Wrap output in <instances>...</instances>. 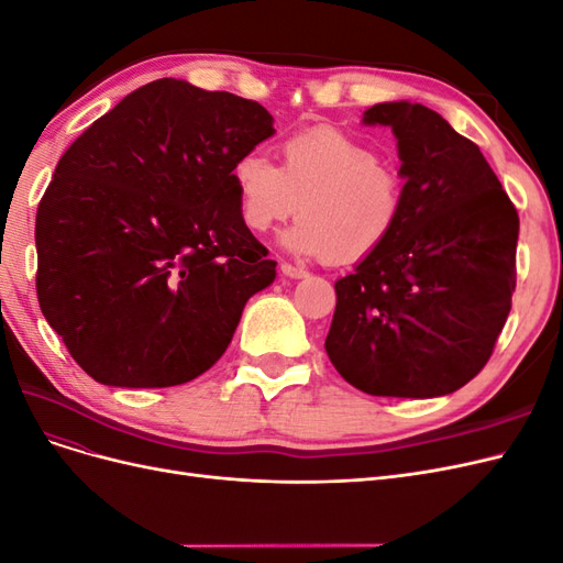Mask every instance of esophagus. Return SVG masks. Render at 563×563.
I'll return each instance as SVG.
<instances>
[{"label":"esophagus","mask_w":563,"mask_h":563,"mask_svg":"<svg viewBox=\"0 0 563 563\" xmlns=\"http://www.w3.org/2000/svg\"><path fill=\"white\" fill-rule=\"evenodd\" d=\"M282 275L288 277V279H305V277H308V269L296 267L291 263H282Z\"/></svg>","instance_id":"obj_1"}]
</instances>
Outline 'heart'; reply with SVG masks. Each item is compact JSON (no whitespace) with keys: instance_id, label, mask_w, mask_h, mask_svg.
I'll return each mask as SVG.
<instances>
[{"instance_id":"heart-1","label":"heart","mask_w":563,"mask_h":563,"mask_svg":"<svg viewBox=\"0 0 563 563\" xmlns=\"http://www.w3.org/2000/svg\"><path fill=\"white\" fill-rule=\"evenodd\" d=\"M282 166L246 150L232 166L242 223L267 232L291 218L284 246L298 255L352 265L376 255L401 225L406 185L397 168L352 135L314 126L284 141Z\"/></svg>"}]
</instances>
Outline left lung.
Instances as JSON below:
<instances>
[{
  "mask_svg": "<svg viewBox=\"0 0 563 563\" xmlns=\"http://www.w3.org/2000/svg\"><path fill=\"white\" fill-rule=\"evenodd\" d=\"M364 124L395 133L406 211L335 282L323 347L366 395L444 397L486 366L512 310L519 216L479 145L439 112L395 100L368 108Z\"/></svg>",
  "mask_w": 563,
  "mask_h": 563,
  "instance_id": "obj_1",
  "label": "left lung"
}]
</instances>
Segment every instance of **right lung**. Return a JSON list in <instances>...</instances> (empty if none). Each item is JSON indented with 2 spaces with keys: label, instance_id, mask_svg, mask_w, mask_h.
Masks as SVG:
<instances>
[{
  "label": "right lung",
  "instance_id": "obj_1",
  "mask_svg": "<svg viewBox=\"0 0 563 563\" xmlns=\"http://www.w3.org/2000/svg\"><path fill=\"white\" fill-rule=\"evenodd\" d=\"M185 79L135 89L65 150L37 209L42 314L96 383L209 371L277 263L242 223L232 166L275 126Z\"/></svg>",
  "mask_w": 563,
  "mask_h": 563
}]
</instances>
